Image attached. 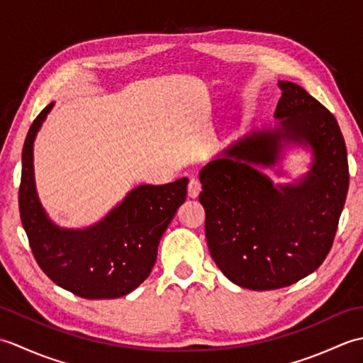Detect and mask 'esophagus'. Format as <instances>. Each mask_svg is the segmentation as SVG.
I'll use <instances>...</instances> for the list:
<instances>
[{"mask_svg": "<svg viewBox=\"0 0 363 363\" xmlns=\"http://www.w3.org/2000/svg\"><path fill=\"white\" fill-rule=\"evenodd\" d=\"M189 196L190 198H198V195L201 194V182H199L198 179H190L189 181Z\"/></svg>", "mask_w": 363, "mask_h": 363, "instance_id": "obj_1", "label": "esophagus"}]
</instances>
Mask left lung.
Instances as JSON below:
<instances>
[{
  "label": "left lung",
  "mask_w": 363,
  "mask_h": 363,
  "mask_svg": "<svg viewBox=\"0 0 363 363\" xmlns=\"http://www.w3.org/2000/svg\"><path fill=\"white\" fill-rule=\"evenodd\" d=\"M277 86L281 126L245 135L199 173L211 256L228 279L250 290L287 287L325 262L350 186L334 115L298 84ZM282 140L311 144L315 160L301 184L279 191L253 165L275 163Z\"/></svg>",
  "instance_id": "obj_1"
}]
</instances>
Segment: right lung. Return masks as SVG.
Returning a JSON list of instances; mask_svg holds the SVG:
<instances>
[{
    "instance_id": "add662e5",
    "label": "right lung",
    "mask_w": 363,
    "mask_h": 363,
    "mask_svg": "<svg viewBox=\"0 0 363 363\" xmlns=\"http://www.w3.org/2000/svg\"><path fill=\"white\" fill-rule=\"evenodd\" d=\"M52 103L30 125L21 154L18 207L30 251L42 272L73 295L112 299L137 289L157 259L162 234L187 196V177L134 189L118 207L86 230L59 229L37 199L33 143Z\"/></svg>"
}]
</instances>
